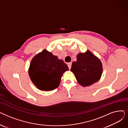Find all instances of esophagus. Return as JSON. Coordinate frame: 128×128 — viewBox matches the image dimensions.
Masks as SVG:
<instances>
[{
	"mask_svg": "<svg viewBox=\"0 0 128 128\" xmlns=\"http://www.w3.org/2000/svg\"><path fill=\"white\" fill-rule=\"evenodd\" d=\"M68 67L69 70H70L71 67H72V63H71V62L68 63Z\"/></svg>",
	"mask_w": 128,
	"mask_h": 128,
	"instance_id": "obj_1",
	"label": "esophagus"
}]
</instances>
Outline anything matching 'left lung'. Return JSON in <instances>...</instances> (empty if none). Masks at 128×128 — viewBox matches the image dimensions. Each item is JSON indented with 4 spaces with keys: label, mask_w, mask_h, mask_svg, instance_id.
<instances>
[{
    "label": "left lung",
    "mask_w": 128,
    "mask_h": 128,
    "mask_svg": "<svg viewBox=\"0 0 128 128\" xmlns=\"http://www.w3.org/2000/svg\"><path fill=\"white\" fill-rule=\"evenodd\" d=\"M102 64L99 58L89 50L80 53L77 60L72 63V72L78 83L84 86H89L97 82L102 74Z\"/></svg>",
    "instance_id": "1"
}]
</instances>
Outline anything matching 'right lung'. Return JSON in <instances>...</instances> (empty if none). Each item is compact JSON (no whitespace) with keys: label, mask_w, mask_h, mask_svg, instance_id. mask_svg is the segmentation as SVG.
Listing matches in <instances>:
<instances>
[{"label":"right lung","mask_w":128,"mask_h":128,"mask_svg":"<svg viewBox=\"0 0 128 128\" xmlns=\"http://www.w3.org/2000/svg\"><path fill=\"white\" fill-rule=\"evenodd\" d=\"M68 70L63 60L44 49L32 59L28 74L37 88L50 91L58 88L63 74Z\"/></svg>","instance_id":"1"}]
</instances>
